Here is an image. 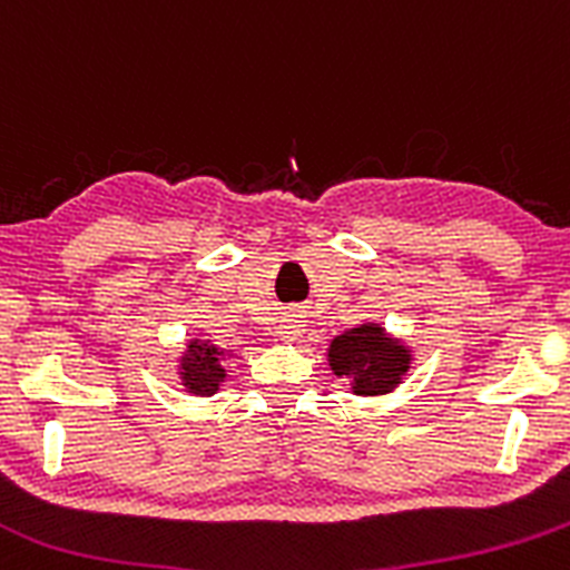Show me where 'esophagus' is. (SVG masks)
<instances>
[{
    "instance_id": "esophagus-1",
    "label": "esophagus",
    "mask_w": 570,
    "mask_h": 570,
    "mask_svg": "<svg viewBox=\"0 0 570 570\" xmlns=\"http://www.w3.org/2000/svg\"><path fill=\"white\" fill-rule=\"evenodd\" d=\"M302 332H304V324H302V318H298V315H285V318L279 321V326H277V337H279V341H285V343L298 341V335H302Z\"/></svg>"
}]
</instances>
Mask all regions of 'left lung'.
<instances>
[{
	"instance_id": "obj_1",
	"label": "left lung",
	"mask_w": 570,
	"mask_h": 570,
	"mask_svg": "<svg viewBox=\"0 0 570 570\" xmlns=\"http://www.w3.org/2000/svg\"><path fill=\"white\" fill-rule=\"evenodd\" d=\"M332 374L348 380L354 396H385L402 385L413 365V348L393 337L382 324L365 321L332 337L326 348Z\"/></svg>"
}]
</instances>
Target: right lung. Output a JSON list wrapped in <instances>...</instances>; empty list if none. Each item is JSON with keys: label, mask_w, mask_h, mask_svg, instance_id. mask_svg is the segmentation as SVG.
<instances>
[{"label": "right lung", "mask_w": 570, "mask_h": 570, "mask_svg": "<svg viewBox=\"0 0 570 570\" xmlns=\"http://www.w3.org/2000/svg\"><path fill=\"white\" fill-rule=\"evenodd\" d=\"M227 357V348L216 346L210 341L190 337L177 365L179 385L190 396H213V393L222 391L224 380H227V371H224V360Z\"/></svg>", "instance_id": "1"}]
</instances>
